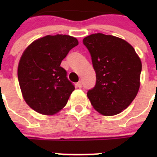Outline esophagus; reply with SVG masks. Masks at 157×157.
<instances>
[{"mask_svg":"<svg viewBox=\"0 0 157 157\" xmlns=\"http://www.w3.org/2000/svg\"><path fill=\"white\" fill-rule=\"evenodd\" d=\"M76 86L78 87V88H82V82L79 81L78 82H77V84H76Z\"/></svg>","mask_w":157,"mask_h":157,"instance_id":"esophagus-1","label":"esophagus"}]
</instances>
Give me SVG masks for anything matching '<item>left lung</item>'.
<instances>
[{"instance_id": "obj_1", "label": "left lung", "mask_w": 157, "mask_h": 157, "mask_svg": "<svg viewBox=\"0 0 157 157\" xmlns=\"http://www.w3.org/2000/svg\"><path fill=\"white\" fill-rule=\"evenodd\" d=\"M82 41L90 53L97 79L87 97L101 115L119 114L138 94L141 59L128 42L115 36L98 33Z\"/></svg>"}]
</instances>
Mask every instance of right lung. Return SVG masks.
<instances>
[{
  "mask_svg": "<svg viewBox=\"0 0 157 157\" xmlns=\"http://www.w3.org/2000/svg\"><path fill=\"white\" fill-rule=\"evenodd\" d=\"M78 45L69 35H47L27 47L18 66V79L27 105L38 113L53 115L66 105L75 86L60 67L72 48Z\"/></svg>",
  "mask_w": 157,
  "mask_h": 157,
  "instance_id": "add662e5",
  "label": "right lung"
}]
</instances>
